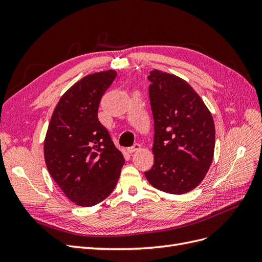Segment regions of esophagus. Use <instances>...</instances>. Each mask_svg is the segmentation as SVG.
Here are the masks:
<instances>
[{
  "label": "esophagus",
  "instance_id": "obj_1",
  "mask_svg": "<svg viewBox=\"0 0 262 262\" xmlns=\"http://www.w3.org/2000/svg\"><path fill=\"white\" fill-rule=\"evenodd\" d=\"M141 148V145L139 144V143H134L131 147H128V153H134V152H137V150H139Z\"/></svg>",
  "mask_w": 262,
  "mask_h": 262
}]
</instances>
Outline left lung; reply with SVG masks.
<instances>
[{
	"instance_id": "left-lung-1",
	"label": "left lung",
	"mask_w": 262,
	"mask_h": 262,
	"mask_svg": "<svg viewBox=\"0 0 262 262\" xmlns=\"http://www.w3.org/2000/svg\"><path fill=\"white\" fill-rule=\"evenodd\" d=\"M147 78L155 133L154 165L145 177L161 191L184 194L200 184L213 161V118L185 80L158 70Z\"/></svg>"
}]
</instances>
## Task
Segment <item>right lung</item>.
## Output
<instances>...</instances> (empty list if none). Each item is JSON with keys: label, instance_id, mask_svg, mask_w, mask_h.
<instances>
[{"label": "right lung", "instance_id": "add662e5", "mask_svg": "<svg viewBox=\"0 0 262 262\" xmlns=\"http://www.w3.org/2000/svg\"><path fill=\"white\" fill-rule=\"evenodd\" d=\"M114 70L84 76L55 106L43 143L48 171L69 199L93 207L113 192L124 158L98 120L102 95Z\"/></svg>", "mask_w": 262, "mask_h": 262}]
</instances>
